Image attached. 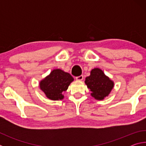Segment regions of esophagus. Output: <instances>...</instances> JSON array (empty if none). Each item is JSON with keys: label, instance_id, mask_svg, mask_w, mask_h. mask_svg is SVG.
I'll return each mask as SVG.
<instances>
[{"label": "esophagus", "instance_id": "esophagus-1", "mask_svg": "<svg viewBox=\"0 0 146 146\" xmlns=\"http://www.w3.org/2000/svg\"><path fill=\"white\" fill-rule=\"evenodd\" d=\"M83 78H84V76L83 75H80V76H76V79L77 80H83Z\"/></svg>", "mask_w": 146, "mask_h": 146}]
</instances>
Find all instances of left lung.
I'll return each instance as SVG.
<instances>
[{"instance_id":"8db88e82","label":"left lung","mask_w":146,"mask_h":146,"mask_svg":"<svg viewBox=\"0 0 146 146\" xmlns=\"http://www.w3.org/2000/svg\"><path fill=\"white\" fill-rule=\"evenodd\" d=\"M85 83L91 91V96L97 100H103L107 97L114 86L113 81L98 68L91 70V75L86 78Z\"/></svg>"}]
</instances>
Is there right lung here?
Listing matches in <instances>:
<instances>
[{
  "label": "right lung",
  "instance_id": "1",
  "mask_svg": "<svg viewBox=\"0 0 146 146\" xmlns=\"http://www.w3.org/2000/svg\"><path fill=\"white\" fill-rule=\"evenodd\" d=\"M73 80L70 73L61 70H54L50 75L41 81L40 88L49 99L62 100L64 98L62 93L68 90L69 85Z\"/></svg>",
  "mask_w": 146,
  "mask_h": 146
}]
</instances>
